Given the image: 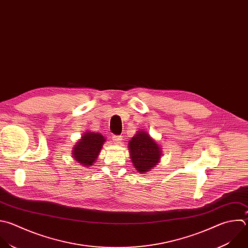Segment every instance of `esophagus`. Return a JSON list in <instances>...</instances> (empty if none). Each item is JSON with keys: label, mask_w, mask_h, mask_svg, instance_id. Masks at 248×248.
<instances>
[{"label": "esophagus", "mask_w": 248, "mask_h": 248, "mask_svg": "<svg viewBox=\"0 0 248 248\" xmlns=\"http://www.w3.org/2000/svg\"><path fill=\"white\" fill-rule=\"evenodd\" d=\"M112 138H113L114 143L117 144V145H119V144L122 142V140H123V137H122V136H113Z\"/></svg>", "instance_id": "obj_1"}]
</instances>
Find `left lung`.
<instances>
[{
    "instance_id": "obj_1",
    "label": "left lung",
    "mask_w": 248,
    "mask_h": 248,
    "mask_svg": "<svg viewBox=\"0 0 248 248\" xmlns=\"http://www.w3.org/2000/svg\"><path fill=\"white\" fill-rule=\"evenodd\" d=\"M128 152L133 167L140 174L151 171L162 156L161 147L145 130H138L131 138Z\"/></svg>"
}]
</instances>
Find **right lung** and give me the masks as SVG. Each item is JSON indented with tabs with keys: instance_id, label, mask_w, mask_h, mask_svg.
<instances>
[{
	"instance_id": "right-lung-1",
	"label": "right lung",
	"mask_w": 248,
	"mask_h": 248,
	"mask_svg": "<svg viewBox=\"0 0 248 248\" xmlns=\"http://www.w3.org/2000/svg\"><path fill=\"white\" fill-rule=\"evenodd\" d=\"M106 138L99 132L86 131L74 145L73 158L84 168H90L97 159Z\"/></svg>"
}]
</instances>
